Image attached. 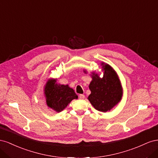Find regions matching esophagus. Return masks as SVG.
Listing matches in <instances>:
<instances>
[{"label":"esophagus","instance_id":"obj_1","mask_svg":"<svg viewBox=\"0 0 158 158\" xmlns=\"http://www.w3.org/2000/svg\"><path fill=\"white\" fill-rule=\"evenodd\" d=\"M79 98H80V99H84L85 98V95H83V94H80V95H79Z\"/></svg>","mask_w":158,"mask_h":158}]
</instances>
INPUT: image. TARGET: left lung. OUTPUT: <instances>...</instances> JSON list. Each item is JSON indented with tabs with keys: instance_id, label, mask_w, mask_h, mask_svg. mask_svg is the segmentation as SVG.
Here are the masks:
<instances>
[{
	"instance_id": "1",
	"label": "left lung",
	"mask_w": 158,
	"mask_h": 158,
	"mask_svg": "<svg viewBox=\"0 0 158 158\" xmlns=\"http://www.w3.org/2000/svg\"><path fill=\"white\" fill-rule=\"evenodd\" d=\"M101 66L103 73L102 78L95 71L91 74L92 80L89 85L91 94L88 99L95 109L106 113L121 101L123 89L118 76L112 66L103 62Z\"/></svg>"
}]
</instances>
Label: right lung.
Here are the masks:
<instances>
[{
  "label": "right lung",
  "instance_id": "right-lung-1",
  "mask_svg": "<svg viewBox=\"0 0 158 158\" xmlns=\"http://www.w3.org/2000/svg\"><path fill=\"white\" fill-rule=\"evenodd\" d=\"M44 94L47 106L53 111L59 113L63 111L78 95L68 84L56 83V79L49 78L44 86Z\"/></svg>",
  "mask_w": 158,
  "mask_h": 158
}]
</instances>
